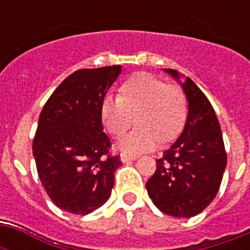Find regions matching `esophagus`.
I'll list each match as a JSON object with an SVG mask.
<instances>
[{"mask_svg":"<svg viewBox=\"0 0 250 250\" xmlns=\"http://www.w3.org/2000/svg\"><path fill=\"white\" fill-rule=\"evenodd\" d=\"M137 160L136 156H129V154H125V153H122L121 154V161L122 162H129V161Z\"/></svg>","mask_w":250,"mask_h":250,"instance_id":"esophagus-1","label":"esophagus"}]
</instances>
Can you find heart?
<instances>
[{
    "label": "heart",
    "mask_w": 250,
    "mask_h": 250,
    "mask_svg": "<svg viewBox=\"0 0 250 250\" xmlns=\"http://www.w3.org/2000/svg\"><path fill=\"white\" fill-rule=\"evenodd\" d=\"M100 115L114 137L123 136L136 122L139 125L119 143V148L139 154L156 148L160 140L167 144L182 133L188 102L182 88L141 72L123 83L119 97L106 96L102 100Z\"/></svg>",
    "instance_id": "1"
}]
</instances>
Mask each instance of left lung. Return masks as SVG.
Segmentation results:
<instances>
[{
	"label": "left lung",
	"mask_w": 250,
	"mask_h": 250,
	"mask_svg": "<svg viewBox=\"0 0 250 250\" xmlns=\"http://www.w3.org/2000/svg\"><path fill=\"white\" fill-rule=\"evenodd\" d=\"M188 100V117L179 139L157 160V168L146 182L153 204L167 215L190 218L213 201L221 187L227 154L221 125L202 90L187 76L164 68Z\"/></svg>",
	"instance_id": "left-lung-1"
}]
</instances>
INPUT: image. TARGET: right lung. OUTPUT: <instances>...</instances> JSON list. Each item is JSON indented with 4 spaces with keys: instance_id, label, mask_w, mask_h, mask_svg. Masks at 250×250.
Here are the masks:
<instances>
[{
    "instance_id": "obj_1",
    "label": "right lung",
    "mask_w": 250,
    "mask_h": 250,
    "mask_svg": "<svg viewBox=\"0 0 250 250\" xmlns=\"http://www.w3.org/2000/svg\"><path fill=\"white\" fill-rule=\"evenodd\" d=\"M122 66L78 70L60 84L41 110L32 153L53 204L86 215L109 200L122 165L111 156L100 106Z\"/></svg>"
}]
</instances>
